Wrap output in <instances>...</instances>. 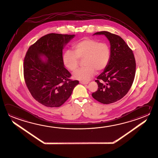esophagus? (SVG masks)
Returning <instances> with one entry per match:
<instances>
[{
	"label": "esophagus",
	"instance_id": "obj_1",
	"mask_svg": "<svg viewBox=\"0 0 158 158\" xmlns=\"http://www.w3.org/2000/svg\"><path fill=\"white\" fill-rule=\"evenodd\" d=\"M80 83L82 84V85H87L88 82H82V81H80Z\"/></svg>",
	"mask_w": 158,
	"mask_h": 158
}]
</instances>
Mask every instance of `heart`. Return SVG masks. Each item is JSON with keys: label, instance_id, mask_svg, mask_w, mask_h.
Here are the masks:
<instances>
[{"label": "heart", "instance_id": "1", "mask_svg": "<svg viewBox=\"0 0 158 158\" xmlns=\"http://www.w3.org/2000/svg\"><path fill=\"white\" fill-rule=\"evenodd\" d=\"M74 52L66 51L63 55V62L69 70L74 71L77 69L79 59L83 60L85 67L78 69L73 73V78L82 82L89 81L96 71L100 72L106 68L111 56L107 43L85 38L73 46Z\"/></svg>", "mask_w": 158, "mask_h": 158}]
</instances>
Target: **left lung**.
I'll return each mask as SVG.
<instances>
[{"label": "left lung", "mask_w": 158, "mask_h": 158, "mask_svg": "<svg viewBox=\"0 0 158 158\" xmlns=\"http://www.w3.org/2000/svg\"><path fill=\"white\" fill-rule=\"evenodd\" d=\"M94 35H105L110 43L109 62L95 80L98 89L92 93L95 100L103 104L120 100L129 91L135 78L136 62L132 51L122 38L106 31Z\"/></svg>", "instance_id": "left-lung-1"}]
</instances>
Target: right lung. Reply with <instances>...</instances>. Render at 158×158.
<instances>
[{"label":"right lung","instance_id":"add662e5","mask_svg":"<svg viewBox=\"0 0 158 158\" xmlns=\"http://www.w3.org/2000/svg\"><path fill=\"white\" fill-rule=\"evenodd\" d=\"M75 35L50 33L30 46L24 60V80L33 98L44 106L60 107L69 99L78 81L69 79L62 51Z\"/></svg>","mask_w":158,"mask_h":158}]
</instances>
